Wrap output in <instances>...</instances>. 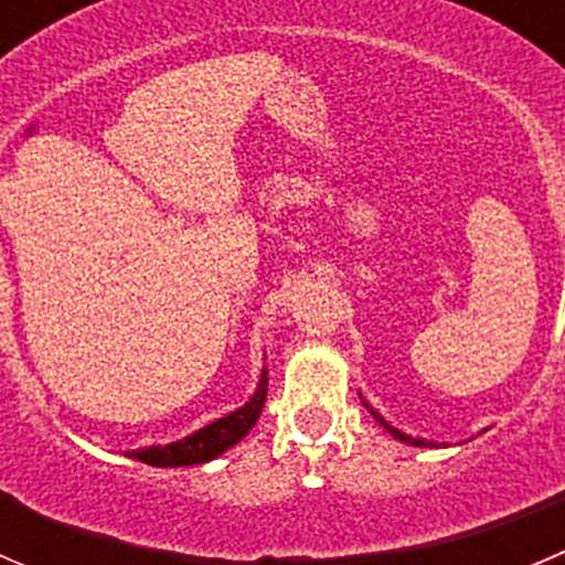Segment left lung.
<instances>
[{
    "label": "left lung",
    "mask_w": 565,
    "mask_h": 565,
    "mask_svg": "<svg viewBox=\"0 0 565 565\" xmlns=\"http://www.w3.org/2000/svg\"><path fill=\"white\" fill-rule=\"evenodd\" d=\"M366 407H369V404H366ZM369 409H372V407H369ZM372 415H374V418H377V420H380V426H385V429H388V431H391V435H393V437H396V440H402V443H409V446H420V448H424V446H431V443L420 440V437H409V435H404V431L393 429V426L388 424V420H385V418H383V415H380V413H374V409H372Z\"/></svg>",
    "instance_id": "1"
}]
</instances>
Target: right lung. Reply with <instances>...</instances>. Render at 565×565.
Listing matches in <instances>:
<instances>
[{
	"mask_svg": "<svg viewBox=\"0 0 565 565\" xmlns=\"http://www.w3.org/2000/svg\"><path fill=\"white\" fill-rule=\"evenodd\" d=\"M267 398V369H262L259 385H256L254 396L248 398L243 407H237L235 413L224 415V418L213 420L204 429L193 431V435L182 437V440L169 443V446H150V448H136L128 451L130 459H139L145 465L152 467H185V465H202L221 457L224 451H230L232 446L243 440L248 435L250 426L259 418L262 407H265Z\"/></svg>",
	"mask_w": 565,
	"mask_h": 565,
	"instance_id": "right-lung-1",
	"label": "right lung"
}]
</instances>
